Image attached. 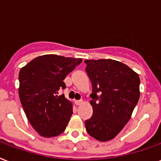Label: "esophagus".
Returning a JSON list of instances; mask_svg holds the SVG:
<instances>
[{
	"label": "esophagus",
	"mask_w": 161,
	"mask_h": 161,
	"mask_svg": "<svg viewBox=\"0 0 161 161\" xmlns=\"http://www.w3.org/2000/svg\"><path fill=\"white\" fill-rule=\"evenodd\" d=\"M75 104L77 105H80L83 104V100H75Z\"/></svg>",
	"instance_id": "esophagus-1"
}]
</instances>
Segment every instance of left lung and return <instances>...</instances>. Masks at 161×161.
Returning a JSON list of instances; mask_svg holds the SVG:
<instances>
[{"label": "left lung", "instance_id": "8db88e82", "mask_svg": "<svg viewBox=\"0 0 161 161\" xmlns=\"http://www.w3.org/2000/svg\"><path fill=\"white\" fill-rule=\"evenodd\" d=\"M84 62L93 89V115L85 121L86 131L100 142L111 140L128 122L139 100V76L127 65L110 59Z\"/></svg>", "mask_w": 161, "mask_h": 161}]
</instances>
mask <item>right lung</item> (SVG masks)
<instances>
[{
	"label": "right lung",
	"mask_w": 161,
	"mask_h": 161,
	"mask_svg": "<svg viewBox=\"0 0 161 161\" xmlns=\"http://www.w3.org/2000/svg\"><path fill=\"white\" fill-rule=\"evenodd\" d=\"M81 62V58L44 55L21 68V104L32 127L42 137H56L66 129L73 113L72 105L58 91L66 88V76Z\"/></svg>",
	"instance_id": "obj_1"
}]
</instances>
